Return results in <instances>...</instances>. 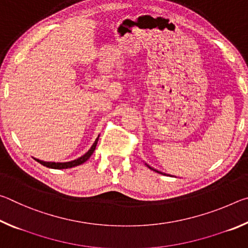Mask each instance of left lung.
<instances>
[{
    "instance_id": "left-lung-1",
    "label": "left lung",
    "mask_w": 248,
    "mask_h": 248,
    "mask_svg": "<svg viewBox=\"0 0 248 248\" xmlns=\"http://www.w3.org/2000/svg\"><path fill=\"white\" fill-rule=\"evenodd\" d=\"M145 165H146V166H148L150 170H154V171H156V173H161V171H158V170H154V169H153V167H151L150 165H148V164H146V163H145Z\"/></svg>"
}]
</instances>
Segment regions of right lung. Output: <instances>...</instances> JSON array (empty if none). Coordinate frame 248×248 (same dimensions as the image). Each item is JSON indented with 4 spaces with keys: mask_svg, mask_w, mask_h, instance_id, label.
<instances>
[{
    "mask_svg": "<svg viewBox=\"0 0 248 248\" xmlns=\"http://www.w3.org/2000/svg\"><path fill=\"white\" fill-rule=\"evenodd\" d=\"M98 139H99V136L96 138V140L93 143V145L91 146V149L87 151V152L84 154L83 156L74 159V161L64 162V163H56V162H44V161H40V159H38V158H35V159L38 163H40L41 165H44L46 167H49V169H53V170H64V169H71V167H74V166H78V165L83 164V163H85L87 159L91 157V155L94 153V151L96 149V145H97Z\"/></svg>",
    "mask_w": 248,
    "mask_h": 248,
    "instance_id": "1",
    "label": "right lung"
}]
</instances>
